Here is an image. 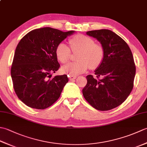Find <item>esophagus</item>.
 <instances>
[{
	"instance_id": "esophagus-1",
	"label": "esophagus",
	"mask_w": 147,
	"mask_h": 147,
	"mask_svg": "<svg viewBox=\"0 0 147 147\" xmlns=\"http://www.w3.org/2000/svg\"><path fill=\"white\" fill-rule=\"evenodd\" d=\"M69 80L71 81H73L74 79L76 78V76H69Z\"/></svg>"
}]
</instances>
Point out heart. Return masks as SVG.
Here are the masks:
<instances>
[{
	"instance_id": "b5f03b06",
	"label": "heart",
	"mask_w": 147,
	"mask_h": 147,
	"mask_svg": "<svg viewBox=\"0 0 147 147\" xmlns=\"http://www.w3.org/2000/svg\"><path fill=\"white\" fill-rule=\"evenodd\" d=\"M71 50L73 52L79 51L76 62H70L62 68L65 74L70 76L83 73L90 67L91 69L98 67L104 58V49L102 47L95 43L90 37L84 35H77L71 38L69 41ZM55 54L58 60L63 64L69 60L71 50L64 43H61L55 49Z\"/></svg>"
}]
</instances>
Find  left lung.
<instances>
[{
	"label": "left lung",
	"mask_w": 147,
	"mask_h": 147,
	"mask_svg": "<svg viewBox=\"0 0 147 147\" xmlns=\"http://www.w3.org/2000/svg\"><path fill=\"white\" fill-rule=\"evenodd\" d=\"M86 35L100 42L104 54L95 71L96 78L86 76L83 95L97 110H111L123 104L133 90L136 66L132 52L123 38L109 30L89 31Z\"/></svg>",
	"instance_id": "8db88e82"
}]
</instances>
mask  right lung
Wrapping results in <instances>:
<instances>
[{
  "mask_svg": "<svg viewBox=\"0 0 147 147\" xmlns=\"http://www.w3.org/2000/svg\"><path fill=\"white\" fill-rule=\"evenodd\" d=\"M74 32L42 28L31 31L19 42L11 74L16 94L27 106L45 109L61 96L68 78L63 74L50 79L51 73H55L60 67L55 49Z\"/></svg>",
  "mask_w": 147,
  "mask_h": 147,
  "instance_id": "1",
  "label": "right lung"
}]
</instances>
